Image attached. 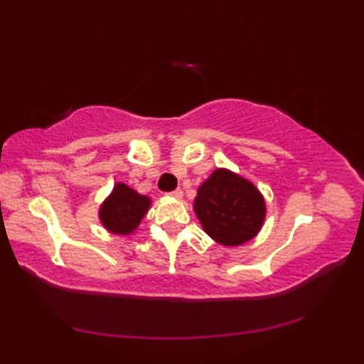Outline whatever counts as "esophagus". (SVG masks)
Segmentation results:
<instances>
[{
    "instance_id": "esophagus-1",
    "label": "esophagus",
    "mask_w": 364,
    "mask_h": 364,
    "mask_svg": "<svg viewBox=\"0 0 364 364\" xmlns=\"http://www.w3.org/2000/svg\"><path fill=\"white\" fill-rule=\"evenodd\" d=\"M170 196H172L173 198L180 200V198H183V191H181V189H175V191L170 192Z\"/></svg>"
}]
</instances>
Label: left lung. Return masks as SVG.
Here are the masks:
<instances>
[{"label":"left lung","mask_w":364,"mask_h":364,"mask_svg":"<svg viewBox=\"0 0 364 364\" xmlns=\"http://www.w3.org/2000/svg\"><path fill=\"white\" fill-rule=\"evenodd\" d=\"M194 211L208 236L222 245L235 247L258 235L266 203L250 181L227 168H218L198 188Z\"/></svg>","instance_id":"obj_1"}]
</instances>
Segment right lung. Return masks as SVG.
Here are the masks:
<instances>
[{"instance_id":"add662e5","label":"right lung","mask_w":364,"mask_h":364,"mask_svg":"<svg viewBox=\"0 0 364 364\" xmlns=\"http://www.w3.org/2000/svg\"><path fill=\"white\" fill-rule=\"evenodd\" d=\"M150 205L149 197L137 194L127 184L117 183L112 194L100 208V220L114 235H129L141 223Z\"/></svg>"}]
</instances>
